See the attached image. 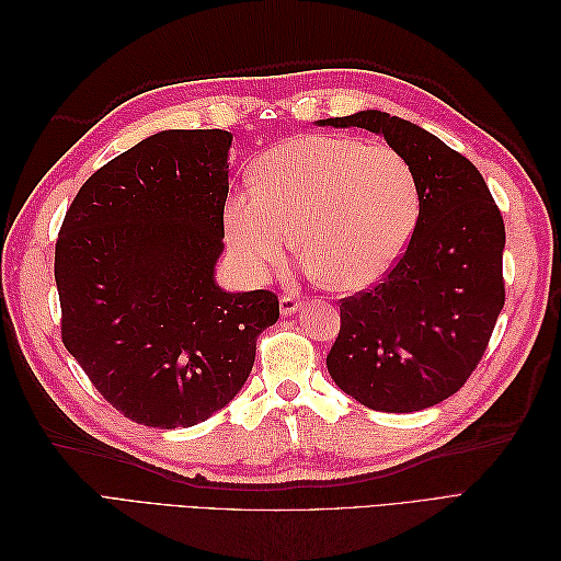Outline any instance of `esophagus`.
Wrapping results in <instances>:
<instances>
[{
	"instance_id": "obj_1",
	"label": "esophagus",
	"mask_w": 561,
	"mask_h": 561,
	"mask_svg": "<svg viewBox=\"0 0 561 561\" xmlns=\"http://www.w3.org/2000/svg\"><path fill=\"white\" fill-rule=\"evenodd\" d=\"M301 309V297L295 293H283L280 295V313L283 316H293Z\"/></svg>"
}]
</instances>
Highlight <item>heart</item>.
<instances>
[{
    "label": "heart",
    "mask_w": 561,
    "mask_h": 561,
    "mask_svg": "<svg viewBox=\"0 0 561 561\" xmlns=\"http://www.w3.org/2000/svg\"><path fill=\"white\" fill-rule=\"evenodd\" d=\"M416 215V178L400 151L342 135H297L254 161L252 192L227 198L225 233L252 278L278 268L295 236L320 283L353 293L398 262Z\"/></svg>",
    "instance_id": "b5f03b06"
}]
</instances>
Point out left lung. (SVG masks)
Wrapping results in <instances>:
<instances>
[{
	"instance_id": "obj_1",
	"label": "left lung",
	"mask_w": 561,
	"mask_h": 561,
	"mask_svg": "<svg viewBox=\"0 0 561 561\" xmlns=\"http://www.w3.org/2000/svg\"><path fill=\"white\" fill-rule=\"evenodd\" d=\"M318 124L383 135L419 190L407 250L381 283L342 299L330 377L369 410H426L468 381L505 304L501 210L478 168L412 122L367 110Z\"/></svg>"
}]
</instances>
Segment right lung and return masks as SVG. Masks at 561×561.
Masks as SVG:
<instances>
[{
	"label": "right lung",
	"instance_id": "obj_1",
	"mask_svg": "<svg viewBox=\"0 0 561 561\" xmlns=\"http://www.w3.org/2000/svg\"><path fill=\"white\" fill-rule=\"evenodd\" d=\"M227 130H163L81 184L56 241L65 348L114 410L151 428L206 421L243 388L268 290L215 285Z\"/></svg>",
	"mask_w": 561,
	"mask_h": 561
}]
</instances>
